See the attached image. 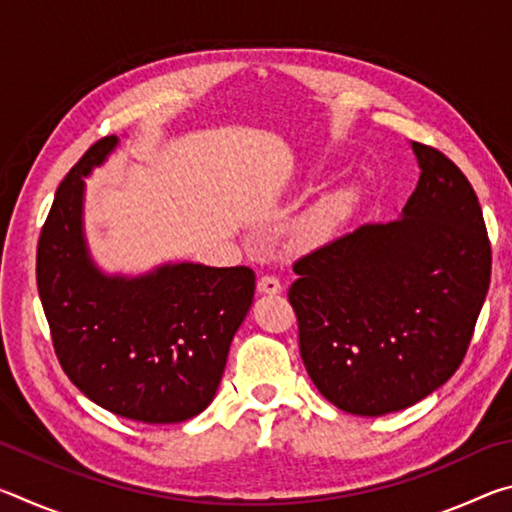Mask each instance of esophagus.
<instances>
[{
  "label": "esophagus",
  "mask_w": 512,
  "mask_h": 512,
  "mask_svg": "<svg viewBox=\"0 0 512 512\" xmlns=\"http://www.w3.org/2000/svg\"><path fill=\"white\" fill-rule=\"evenodd\" d=\"M257 291L259 293H268V296H275V293L282 291V282L277 280L275 275H262L257 280Z\"/></svg>",
  "instance_id": "esophagus-1"
}]
</instances>
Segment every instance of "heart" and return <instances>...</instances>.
<instances>
[{"label":"heart","instance_id":"obj_1","mask_svg":"<svg viewBox=\"0 0 512 512\" xmlns=\"http://www.w3.org/2000/svg\"><path fill=\"white\" fill-rule=\"evenodd\" d=\"M334 221H336V212L332 207H320L318 212L311 214V219L307 223V235L314 239L325 237L327 232L334 228Z\"/></svg>","mask_w":512,"mask_h":512}]
</instances>
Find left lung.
Masks as SVG:
<instances>
[{"label":"left lung","instance_id":"obj_1","mask_svg":"<svg viewBox=\"0 0 512 512\" xmlns=\"http://www.w3.org/2000/svg\"><path fill=\"white\" fill-rule=\"evenodd\" d=\"M420 180L402 216L361 225L293 264L300 357L352 415L409 409L454 375L490 287L492 250L470 180L411 142Z\"/></svg>","mask_w":512,"mask_h":512}]
</instances>
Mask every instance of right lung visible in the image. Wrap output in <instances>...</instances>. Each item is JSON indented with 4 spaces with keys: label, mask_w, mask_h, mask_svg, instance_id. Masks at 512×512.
I'll use <instances>...</instances> for the list:
<instances>
[{
    "label": "right lung",
    "mask_w": 512,
    "mask_h": 512,
    "mask_svg": "<svg viewBox=\"0 0 512 512\" xmlns=\"http://www.w3.org/2000/svg\"><path fill=\"white\" fill-rule=\"evenodd\" d=\"M117 142L92 144L60 183L38 241V293L60 366L85 397L128 420L183 422L214 400L255 273L189 262L137 277L97 268L83 232V178Z\"/></svg>",
    "instance_id": "obj_1"
}]
</instances>
